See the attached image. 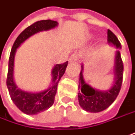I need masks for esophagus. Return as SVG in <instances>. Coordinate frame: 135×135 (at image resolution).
<instances>
[{
	"instance_id": "esophagus-1",
	"label": "esophagus",
	"mask_w": 135,
	"mask_h": 135,
	"mask_svg": "<svg viewBox=\"0 0 135 135\" xmlns=\"http://www.w3.org/2000/svg\"><path fill=\"white\" fill-rule=\"evenodd\" d=\"M79 54L78 53H73V55H71L69 58V62H76L79 59Z\"/></svg>"
}]
</instances>
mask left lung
<instances>
[{
  "mask_svg": "<svg viewBox=\"0 0 135 135\" xmlns=\"http://www.w3.org/2000/svg\"><path fill=\"white\" fill-rule=\"evenodd\" d=\"M107 42L110 45L120 49L121 45L116 35L110 31L107 30ZM124 66L119 50L115 52V59L114 66V80L112 86L107 90H99L86 83L83 78V64L81 65L79 76V93L78 100L80 106L86 111L91 113H98L106 110L115 100L120 90L123 80Z\"/></svg>",
  "mask_w": 135,
  "mask_h": 135,
  "instance_id": "obj_1",
  "label": "left lung"
}]
</instances>
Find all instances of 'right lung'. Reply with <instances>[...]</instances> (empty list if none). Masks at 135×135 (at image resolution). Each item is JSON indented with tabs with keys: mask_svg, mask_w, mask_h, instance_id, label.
<instances>
[{
	"mask_svg": "<svg viewBox=\"0 0 135 135\" xmlns=\"http://www.w3.org/2000/svg\"><path fill=\"white\" fill-rule=\"evenodd\" d=\"M58 22L52 20H42L32 24L22 31L14 43L8 62V72L7 77V86L14 104L21 111L28 114H38L50 108L54 104L58 83L65 73L68 61L62 64H56L52 68L51 74L52 79L49 88L40 92H28L18 88L14 80L15 56L17 49L31 36L40 32L53 29L58 26Z\"/></svg>",
	"mask_w": 135,
	"mask_h": 135,
	"instance_id": "1",
	"label": "right lung"
}]
</instances>
